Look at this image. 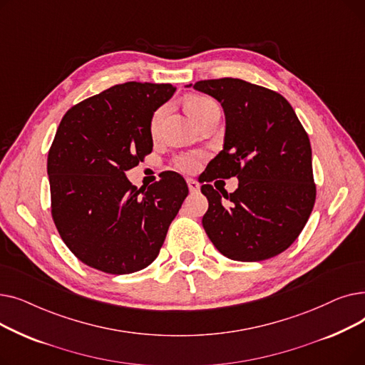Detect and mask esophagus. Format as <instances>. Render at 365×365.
<instances>
[{
    "label": "esophagus",
    "instance_id": "obj_1",
    "mask_svg": "<svg viewBox=\"0 0 365 365\" xmlns=\"http://www.w3.org/2000/svg\"><path fill=\"white\" fill-rule=\"evenodd\" d=\"M187 186H189V190L190 192H200V183L195 180V179H187Z\"/></svg>",
    "mask_w": 365,
    "mask_h": 365
}]
</instances>
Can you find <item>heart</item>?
<instances>
[{
  "instance_id": "b5f03b06",
  "label": "heart",
  "mask_w": 365,
  "mask_h": 365,
  "mask_svg": "<svg viewBox=\"0 0 365 365\" xmlns=\"http://www.w3.org/2000/svg\"><path fill=\"white\" fill-rule=\"evenodd\" d=\"M217 105L210 99V98H205V96H200V94H194V96H189V98L185 101V108L187 110V113L192 117L194 120H197L198 117H201V115L204 112H207L208 109L212 108H216ZM163 112H164V108L158 109L155 113H153L152 117V123H150V130L152 133L155 134V130L158 127V123L163 117ZM201 163V153L198 152H189V153H182V155L176 157L175 158V167L180 171H185V173H190V171H195L198 168Z\"/></svg>"
}]
</instances>
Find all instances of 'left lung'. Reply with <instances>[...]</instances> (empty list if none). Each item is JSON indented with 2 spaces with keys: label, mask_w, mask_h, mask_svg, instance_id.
I'll return each instance as SVG.
<instances>
[{
  "label": "left lung",
  "mask_w": 365,
  "mask_h": 365,
  "mask_svg": "<svg viewBox=\"0 0 365 365\" xmlns=\"http://www.w3.org/2000/svg\"><path fill=\"white\" fill-rule=\"evenodd\" d=\"M195 90L223 108V149L205 168L201 192L208 200L204 231L217 250L232 260L260 262L287 250L308 222L317 187L308 134L282 96L238 78L204 80ZM237 175L235 193L207 185Z\"/></svg>",
  "instance_id": "left-lung-1"
}]
</instances>
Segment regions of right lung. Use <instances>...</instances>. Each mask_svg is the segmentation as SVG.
Masks as SVG:
<instances>
[{
  "label": "right lung",
  "mask_w": 365,
  "mask_h": 365,
  "mask_svg": "<svg viewBox=\"0 0 365 365\" xmlns=\"http://www.w3.org/2000/svg\"><path fill=\"white\" fill-rule=\"evenodd\" d=\"M171 84L130 81L72 106L47 158L51 216L69 250L94 269L124 275L157 259L187 195L176 171L138 189L125 176L152 152L150 121Z\"/></svg>",
  "instance_id": "obj_1"
}]
</instances>
